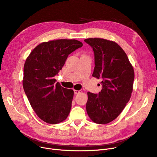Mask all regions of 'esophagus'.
I'll list each match as a JSON object with an SVG mask.
<instances>
[{
  "instance_id": "obj_1",
  "label": "esophagus",
  "mask_w": 157,
  "mask_h": 157,
  "mask_svg": "<svg viewBox=\"0 0 157 157\" xmlns=\"http://www.w3.org/2000/svg\"><path fill=\"white\" fill-rule=\"evenodd\" d=\"M74 92H75V94H77L81 93L82 91H81V90H74Z\"/></svg>"
}]
</instances>
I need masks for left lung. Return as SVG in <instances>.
I'll list each match as a JSON object with an SVG mask.
<instances>
[{"instance_id": "1", "label": "left lung", "mask_w": 157, "mask_h": 157, "mask_svg": "<svg viewBox=\"0 0 157 157\" xmlns=\"http://www.w3.org/2000/svg\"><path fill=\"white\" fill-rule=\"evenodd\" d=\"M84 41L94 52L92 76L101 78L99 94L88 92L86 111L94 122L104 124L114 121L129 101L133 91L134 71L125 52L117 42L100 38Z\"/></svg>"}]
</instances>
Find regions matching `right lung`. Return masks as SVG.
I'll return each mask as SVG.
<instances>
[{"mask_svg":"<svg viewBox=\"0 0 157 157\" xmlns=\"http://www.w3.org/2000/svg\"><path fill=\"white\" fill-rule=\"evenodd\" d=\"M82 46L75 39L42 42L27 57L23 67V86L36 115L48 124L64 121L71 111L74 92L65 88L54 77L62 69L69 54Z\"/></svg>","mask_w":157,"mask_h":157,"instance_id":"obj_1","label":"right lung"}]
</instances>
